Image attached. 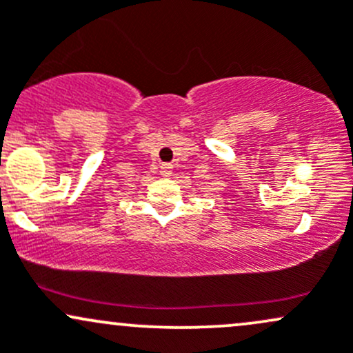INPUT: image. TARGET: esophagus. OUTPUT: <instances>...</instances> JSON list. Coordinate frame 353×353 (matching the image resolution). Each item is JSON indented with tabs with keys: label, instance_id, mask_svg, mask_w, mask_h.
<instances>
[{
	"label": "esophagus",
	"instance_id": "esophagus-1",
	"mask_svg": "<svg viewBox=\"0 0 353 353\" xmlns=\"http://www.w3.org/2000/svg\"><path fill=\"white\" fill-rule=\"evenodd\" d=\"M161 176L163 177H169L172 174V165L171 164H163L161 165Z\"/></svg>",
	"mask_w": 353,
	"mask_h": 353
}]
</instances>
